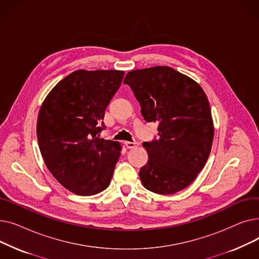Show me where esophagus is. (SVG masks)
Masks as SVG:
<instances>
[{
  "mask_svg": "<svg viewBox=\"0 0 259 259\" xmlns=\"http://www.w3.org/2000/svg\"><path fill=\"white\" fill-rule=\"evenodd\" d=\"M138 146H139L138 142H127L126 143V147L128 149H134V148H137Z\"/></svg>",
  "mask_w": 259,
  "mask_h": 259,
  "instance_id": "esophagus-1",
  "label": "esophagus"
}]
</instances>
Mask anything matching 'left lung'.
<instances>
[{"label": "left lung", "instance_id": "left-lung-1", "mask_svg": "<svg viewBox=\"0 0 259 259\" xmlns=\"http://www.w3.org/2000/svg\"><path fill=\"white\" fill-rule=\"evenodd\" d=\"M146 121L157 122L158 140L143 143L148 162L141 168L143 186L157 194L187 188L205 167L214 126L206 93L194 79L168 66L127 73Z\"/></svg>", "mask_w": 259, "mask_h": 259}]
</instances>
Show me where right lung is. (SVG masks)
<instances>
[{"label": "right lung", "mask_w": 259, "mask_h": 259, "mask_svg": "<svg viewBox=\"0 0 259 259\" xmlns=\"http://www.w3.org/2000/svg\"><path fill=\"white\" fill-rule=\"evenodd\" d=\"M119 70H76L40 106L36 135L50 173L70 192L98 194L112 179L121 146L100 139L105 110L121 84Z\"/></svg>", "instance_id": "1"}]
</instances>
